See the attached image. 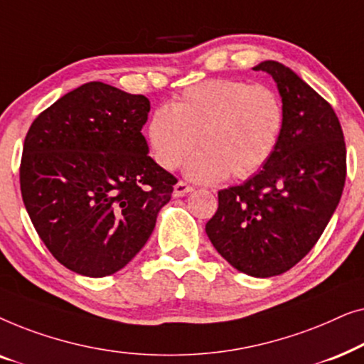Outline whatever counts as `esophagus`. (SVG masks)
<instances>
[{"label": "esophagus", "mask_w": 364, "mask_h": 364, "mask_svg": "<svg viewBox=\"0 0 364 364\" xmlns=\"http://www.w3.org/2000/svg\"><path fill=\"white\" fill-rule=\"evenodd\" d=\"M192 191H193L192 186H188V183L183 182V181H178L176 183V187H173V197H183Z\"/></svg>", "instance_id": "obj_1"}]
</instances>
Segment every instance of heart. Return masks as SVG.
<instances>
[{"mask_svg": "<svg viewBox=\"0 0 364 364\" xmlns=\"http://www.w3.org/2000/svg\"><path fill=\"white\" fill-rule=\"evenodd\" d=\"M285 129V106L275 89L235 79H210L183 89L157 107L146 126L151 154L173 171L191 156L187 176L198 182L247 178L275 154Z\"/></svg>", "mask_w": 364, "mask_h": 364, "instance_id": "b5f03b06", "label": "heart"}]
</instances>
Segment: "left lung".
<instances>
[{
	"mask_svg": "<svg viewBox=\"0 0 364 364\" xmlns=\"http://www.w3.org/2000/svg\"><path fill=\"white\" fill-rule=\"evenodd\" d=\"M275 79L285 129L275 154L242 186L218 191L205 232L238 272L282 275L315 247L340 202L346 146L330 102L277 61L253 68Z\"/></svg>",
	"mask_w": 364,
	"mask_h": 364,
	"instance_id": "1",
	"label": "left lung"
}]
</instances>
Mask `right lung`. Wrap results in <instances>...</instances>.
<instances>
[{
	"instance_id": "obj_1",
	"label": "right lung",
	"mask_w": 364,
	"mask_h": 364,
	"mask_svg": "<svg viewBox=\"0 0 364 364\" xmlns=\"http://www.w3.org/2000/svg\"><path fill=\"white\" fill-rule=\"evenodd\" d=\"M151 102L92 81L34 119L23 146L24 207L51 255L69 270L106 277L146 245L177 178L149 156Z\"/></svg>"
}]
</instances>
